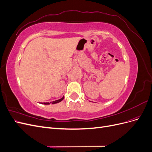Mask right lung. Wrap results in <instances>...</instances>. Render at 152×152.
I'll use <instances>...</instances> for the list:
<instances>
[{"mask_svg":"<svg viewBox=\"0 0 152 152\" xmlns=\"http://www.w3.org/2000/svg\"><path fill=\"white\" fill-rule=\"evenodd\" d=\"M63 98H64V97H63L62 98L59 99H58V100H56V101H54V102H50V103H52V104H55V103H59L60 102H61V101L63 99ZM42 103V104H50L49 103Z\"/></svg>","mask_w":152,"mask_h":152,"instance_id":"add662e5","label":"right lung"}]
</instances>
